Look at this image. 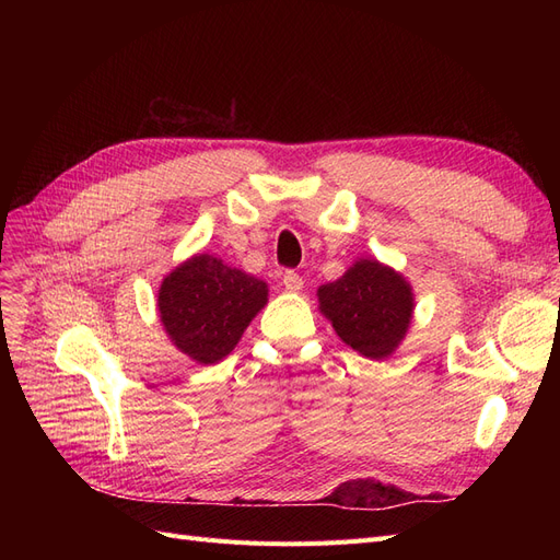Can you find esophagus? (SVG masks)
I'll return each instance as SVG.
<instances>
[{
  "label": "esophagus",
  "mask_w": 560,
  "mask_h": 560,
  "mask_svg": "<svg viewBox=\"0 0 560 560\" xmlns=\"http://www.w3.org/2000/svg\"><path fill=\"white\" fill-rule=\"evenodd\" d=\"M282 287L287 292H299L303 287V280L299 273H294V270H287V273L282 276Z\"/></svg>",
  "instance_id": "34e87169"
}]
</instances>
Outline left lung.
Masks as SVG:
<instances>
[{"mask_svg": "<svg viewBox=\"0 0 560 560\" xmlns=\"http://www.w3.org/2000/svg\"><path fill=\"white\" fill-rule=\"evenodd\" d=\"M317 303L336 336L369 360H385L401 346L416 311L411 282L371 257L358 259L341 278L322 284Z\"/></svg>", "mask_w": 560, "mask_h": 560, "instance_id": "8db88e82", "label": "left lung"}]
</instances>
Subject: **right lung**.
<instances>
[{"instance_id":"1","label":"right lung","mask_w":560,"mask_h":560,"mask_svg":"<svg viewBox=\"0 0 560 560\" xmlns=\"http://www.w3.org/2000/svg\"><path fill=\"white\" fill-rule=\"evenodd\" d=\"M268 303V284L214 254H194L159 287V317L173 346L196 364H214L238 346Z\"/></svg>"}]
</instances>
